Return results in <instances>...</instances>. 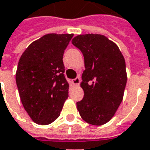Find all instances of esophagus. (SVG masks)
Returning a JSON list of instances; mask_svg holds the SVG:
<instances>
[{
    "label": "esophagus",
    "mask_w": 150,
    "mask_h": 150,
    "mask_svg": "<svg viewBox=\"0 0 150 150\" xmlns=\"http://www.w3.org/2000/svg\"><path fill=\"white\" fill-rule=\"evenodd\" d=\"M79 83H80V78H79V77H77V78L72 79V83H73L74 85H79Z\"/></svg>",
    "instance_id": "obj_1"
}]
</instances>
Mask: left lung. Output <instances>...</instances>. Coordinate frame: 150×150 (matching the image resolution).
<instances>
[{
	"label": "left lung",
	"instance_id": "left-lung-1",
	"mask_svg": "<svg viewBox=\"0 0 150 150\" xmlns=\"http://www.w3.org/2000/svg\"><path fill=\"white\" fill-rule=\"evenodd\" d=\"M71 42L82 52L85 66L80 83L84 95L77 110L88 123L103 125L122 102L127 79L125 59L117 45L103 35H79Z\"/></svg>",
	"mask_w": 150,
	"mask_h": 150
}]
</instances>
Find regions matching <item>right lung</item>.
Returning <instances> with one entry per match:
<instances>
[{"mask_svg": "<svg viewBox=\"0 0 150 150\" xmlns=\"http://www.w3.org/2000/svg\"><path fill=\"white\" fill-rule=\"evenodd\" d=\"M73 34H47L22 54L16 83L22 104L35 123L48 125L59 117L68 97L63 53Z\"/></svg>", "mask_w": 150, "mask_h": 150, "instance_id": "obj_1", "label": "right lung"}]
</instances>
